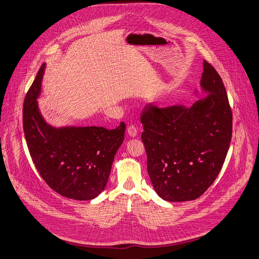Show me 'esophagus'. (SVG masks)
I'll list each match as a JSON object with an SVG mask.
<instances>
[{
  "instance_id": "obj_1",
  "label": "esophagus",
  "mask_w": 259,
  "mask_h": 259,
  "mask_svg": "<svg viewBox=\"0 0 259 259\" xmlns=\"http://www.w3.org/2000/svg\"><path fill=\"white\" fill-rule=\"evenodd\" d=\"M127 132L131 137H135L137 135V128L134 125H131L127 128Z\"/></svg>"
}]
</instances>
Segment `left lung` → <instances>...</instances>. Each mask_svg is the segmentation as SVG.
I'll return each mask as SVG.
<instances>
[{"label": "left lung", "instance_id": "obj_1", "mask_svg": "<svg viewBox=\"0 0 259 259\" xmlns=\"http://www.w3.org/2000/svg\"><path fill=\"white\" fill-rule=\"evenodd\" d=\"M200 85L207 96L190 107L149 104L140 116L148 172L164 200L201 196L219 175L229 149L231 108L220 75L206 61Z\"/></svg>", "mask_w": 259, "mask_h": 259}]
</instances>
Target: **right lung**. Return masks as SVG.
I'll use <instances>...</instances> for the list:
<instances>
[{
    "label": "right lung",
    "instance_id": "1",
    "mask_svg": "<svg viewBox=\"0 0 259 259\" xmlns=\"http://www.w3.org/2000/svg\"><path fill=\"white\" fill-rule=\"evenodd\" d=\"M44 68L45 64L39 69L23 102V132L30 155L39 175L54 191L75 200L93 199L107 184L126 125L122 122L112 130L49 125L37 102Z\"/></svg>",
    "mask_w": 259,
    "mask_h": 259
}]
</instances>
